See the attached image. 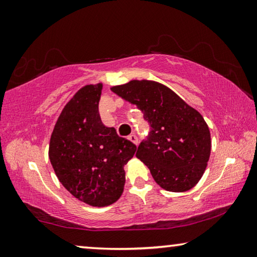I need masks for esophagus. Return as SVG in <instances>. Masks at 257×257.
<instances>
[{
	"mask_svg": "<svg viewBox=\"0 0 257 257\" xmlns=\"http://www.w3.org/2000/svg\"><path fill=\"white\" fill-rule=\"evenodd\" d=\"M128 139H129V141L132 142V143H134L135 145L138 144V138H137L136 135H130V136L128 137Z\"/></svg>",
	"mask_w": 257,
	"mask_h": 257,
	"instance_id": "esophagus-1",
	"label": "esophagus"
}]
</instances>
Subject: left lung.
<instances>
[{
    "label": "left lung",
    "mask_w": 257,
    "mask_h": 257,
    "mask_svg": "<svg viewBox=\"0 0 257 257\" xmlns=\"http://www.w3.org/2000/svg\"><path fill=\"white\" fill-rule=\"evenodd\" d=\"M111 90L144 113L151 132L136 156L160 187L181 193L193 188L205 171L211 134L201 113L169 87L152 80H132Z\"/></svg>",
    "instance_id": "obj_1"
}]
</instances>
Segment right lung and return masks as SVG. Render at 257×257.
I'll return each instance as SVG.
<instances>
[{
  "label": "right lung",
  "mask_w": 257,
  "mask_h": 257,
  "mask_svg": "<svg viewBox=\"0 0 257 257\" xmlns=\"http://www.w3.org/2000/svg\"><path fill=\"white\" fill-rule=\"evenodd\" d=\"M102 84L86 85L61 112L49 158L61 184L77 199L103 207L116 202L125 182L123 167L137 147L102 123Z\"/></svg>",
  "instance_id": "obj_1"
}]
</instances>
